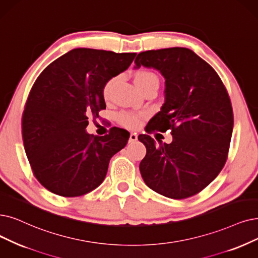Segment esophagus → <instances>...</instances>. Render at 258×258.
Instances as JSON below:
<instances>
[{
    "label": "esophagus",
    "instance_id": "esophagus-1",
    "mask_svg": "<svg viewBox=\"0 0 258 258\" xmlns=\"http://www.w3.org/2000/svg\"><path fill=\"white\" fill-rule=\"evenodd\" d=\"M138 140V135L136 132H131L130 133V138H129V143H133Z\"/></svg>",
    "mask_w": 258,
    "mask_h": 258
}]
</instances>
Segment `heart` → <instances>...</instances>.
<instances>
[{
    "mask_svg": "<svg viewBox=\"0 0 258 258\" xmlns=\"http://www.w3.org/2000/svg\"><path fill=\"white\" fill-rule=\"evenodd\" d=\"M115 78H112L109 80L105 88H104V96L105 98H108L110 95V92L115 84ZM133 81L137 88L142 92L145 89L151 87V86H158L159 87V77L156 73H153L148 70H139L135 74H133ZM140 115L132 114V113H122L119 115V122L123 126L127 127H137L140 122Z\"/></svg>",
    "mask_w": 258,
    "mask_h": 258,
    "instance_id": "1",
    "label": "heart"
}]
</instances>
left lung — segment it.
<instances>
[{"mask_svg": "<svg viewBox=\"0 0 258 258\" xmlns=\"http://www.w3.org/2000/svg\"><path fill=\"white\" fill-rule=\"evenodd\" d=\"M135 63L165 78L161 111L149 120L147 135L139 136L147 150L142 178L165 197H191L218 176L228 158L234 125L228 92L216 71L188 48L142 51ZM156 130H170L173 142L157 146L149 136Z\"/></svg>", "mask_w": 258, "mask_h": 258, "instance_id": "left-lung-1", "label": "left lung"}]
</instances>
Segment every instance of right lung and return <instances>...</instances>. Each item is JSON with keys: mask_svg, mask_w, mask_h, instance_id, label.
I'll use <instances>...</instances> for the list:
<instances>
[{"mask_svg": "<svg viewBox=\"0 0 258 258\" xmlns=\"http://www.w3.org/2000/svg\"><path fill=\"white\" fill-rule=\"evenodd\" d=\"M136 55L74 48L37 78L23 112L22 137L35 177L49 191L78 197L105 180L110 159L126 146L130 133L113 127L104 137L89 135L88 119L106 109V84Z\"/></svg>", "mask_w": 258, "mask_h": 258, "instance_id": "1", "label": "right lung"}]
</instances>
